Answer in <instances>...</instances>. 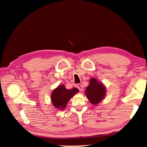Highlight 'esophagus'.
<instances>
[{
  "label": "esophagus",
  "mask_w": 147,
  "mask_h": 147,
  "mask_svg": "<svg viewBox=\"0 0 147 147\" xmlns=\"http://www.w3.org/2000/svg\"><path fill=\"white\" fill-rule=\"evenodd\" d=\"M78 90L80 91H83V86L82 85V84H78V86H77Z\"/></svg>",
  "instance_id": "34e87169"
}]
</instances>
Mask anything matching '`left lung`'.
<instances>
[{
    "instance_id": "left-lung-1",
    "label": "left lung",
    "mask_w": 147,
    "mask_h": 147,
    "mask_svg": "<svg viewBox=\"0 0 147 147\" xmlns=\"http://www.w3.org/2000/svg\"><path fill=\"white\" fill-rule=\"evenodd\" d=\"M90 82L85 91L86 97L92 104H97L104 97L106 94L105 88L104 84L98 83L96 78L91 79Z\"/></svg>"
}]
</instances>
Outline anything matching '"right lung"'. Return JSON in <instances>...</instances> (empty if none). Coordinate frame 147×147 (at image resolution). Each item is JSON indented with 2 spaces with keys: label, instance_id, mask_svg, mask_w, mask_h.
Instances as JSON below:
<instances>
[{
  "label": "right lung",
  "instance_id": "add662e5",
  "mask_svg": "<svg viewBox=\"0 0 147 147\" xmlns=\"http://www.w3.org/2000/svg\"><path fill=\"white\" fill-rule=\"evenodd\" d=\"M78 92L77 88H74L67 90L64 85L58 86L53 91L51 101L56 108L63 110L67 104L71 97Z\"/></svg>",
  "mask_w": 147,
  "mask_h": 147
}]
</instances>
